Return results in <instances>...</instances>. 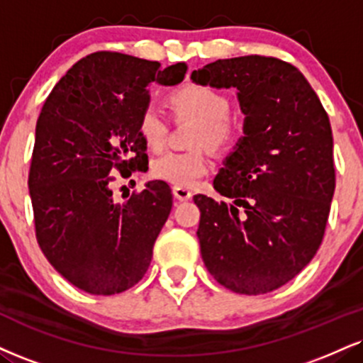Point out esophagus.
Wrapping results in <instances>:
<instances>
[{"label":"esophagus","mask_w":363,"mask_h":363,"mask_svg":"<svg viewBox=\"0 0 363 363\" xmlns=\"http://www.w3.org/2000/svg\"><path fill=\"white\" fill-rule=\"evenodd\" d=\"M172 194L174 198L179 199V201H187L193 198V191L189 189V187L186 186H174L172 187Z\"/></svg>","instance_id":"obj_1"}]
</instances>
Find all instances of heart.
<instances>
[{"label":"heart","mask_w":363,"mask_h":363,"mask_svg":"<svg viewBox=\"0 0 363 363\" xmlns=\"http://www.w3.org/2000/svg\"><path fill=\"white\" fill-rule=\"evenodd\" d=\"M177 118L198 121L193 145L226 150L237 142L238 123L230 116V99L206 84H186L169 96ZM138 132L145 145L160 150L167 137V121L155 106H147L138 120ZM209 159L203 148L189 152H165L152 162V176L174 186H194L209 172Z\"/></svg>","instance_id":"1"}]
</instances>
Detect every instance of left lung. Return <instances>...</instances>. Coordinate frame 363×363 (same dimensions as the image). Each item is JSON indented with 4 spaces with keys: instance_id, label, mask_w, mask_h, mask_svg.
Masks as SVG:
<instances>
[{
    "instance_id": "obj_1",
    "label": "left lung",
    "mask_w": 363,
    "mask_h": 363,
    "mask_svg": "<svg viewBox=\"0 0 363 363\" xmlns=\"http://www.w3.org/2000/svg\"><path fill=\"white\" fill-rule=\"evenodd\" d=\"M191 79L237 87L245 115L243 137L213 181L233 203L194 196L203 262L226 289L267 294L298 276L323 242L335 193L328 115L306 77L276 57L216 60Z\"/></svg>"
}]
</instances>
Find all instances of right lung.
<instances>
[{
	"label": "right lung",
	"mask_w": 363,
	"mask_h": 363,
	"mask_svg": "<svg viewBox=\"0 0 363 363\" xmlns=\"http://www.w3.org/2000/svg\"><path fill=\"white\" fill-rule=\"evenodd\" d=\"M187 65L94 52L69 69L43 103L28 174L35 235L52 267L81 291L111 296L145 276L172 209L164 181L123 203L113 174L148 165L138 120L154 84L174 86Z\"/></svg>",
	"instance_id": "1"
}]
</instances>
